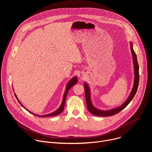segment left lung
Listing matches in <instances>:
<instances>
[{
  "instance_id": "left-lung-1",
  "label": "left lung",
  "mask_w": 152,
  "mask_h": 152,
  "mask_svg": "<svg viewBox=\"0 0 152 152\" xmlns=\"http://www.w3.org/2000/svg\"><path fill=\"white\" fill-rule=\"evenodd\" d=\"M131 49L132 52V58L134 61V71H135V80H134V84L133 88L132 90V91L130 94V96L127 98V99L126 100V102L120 106L114 108V109L108 110V111H101L99 110L96 109V108L93 105L91 101V97H90V91L88 85L86 83H84V88H85V99H86V106L88 111L93 114V115L100 116V117H108L111 116L113 115H115L119 112H120L121 110H123L124 107H126L128 104L131 102V101L133 99L138 89V83H139V66L138 63L137 61V55L135 54L134 49H133V46L132 43L131 42Z\"/></svg>"
}]
</instances>
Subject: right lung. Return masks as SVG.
<instances>
[{
    "label": "right lung",
    "mask_w": 152,
    "mask_h": 152,
    "mask_svg": "<svg viewBox=\"0 0 152 152\" xmlns=\"http://www.w3.org/2000/svg\"><path fill=\"white\" fill-rule=\"evenodd\" d=\"M77 82V77H73V78H72L71 80H70V81L69 82V83H68V84H67V87H66V91H65V93H64V97H63V100H62V103H61V106H60V107L58 108V109L56 110V111H55V112H53V113H51V114H47V115H36V114H33V113H32L31 112H30L29 111H28V110H26V108H25V107L21 104V103L20 102V101L18 100V99H17V96H16V95L15 94V97H16V98H17V100H18V102L20 103V104L25 109H26L28 112H29L30 113H32V114H33L34 115H37V116H38V117H50V116H55V115H58V114H61L62 111H63V110H64V105H65V102H66V97H67V93H68V91H69V90L72 87V86H73V85H75L76 83Z\"/></svg>",
    "instance_id": "add662e5"
}]
</instances>
